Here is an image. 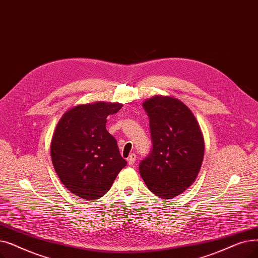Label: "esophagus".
Returning a JSON list of instances; mask_svg holds the SVG:
<instances>
[{
  "label": "esophagus",
  "instance_id": "obj_1",
  "mask_svg": "<svg viewBox=\"0 0 258 258\" xmlns=\"http://www.w3.org/2000/svg\"><path fill=\"white\" fill-rule=\"evenodd\" d=\"M136 158H137L136 154H131V155L128 156V158H127V162H128V164H130V165H134V164H135V162H136Z\"/></svg>",
  "mask_w": 258,
  "mask_h": 258
}]
</instances>
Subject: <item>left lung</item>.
Here are the masks:
<instances>
[{
    "instance_id": "8db88e82",
    "label": "left lung",
    "mask_w": 258,
    "mask_h": 258,
    "mask_svg": "<svg viewBox=\"0 0 258 258\" xmlns=\"http://www.w3.org/2000/svg\"><path fill=\"white\" fill-rule=\"evenodd\" d=\"M142 104L150 118L153 151L139 172L153 194L172 199L196 180L205 155L203 132L179 99L159 95Z\"/></svg>"
}]
</instances>
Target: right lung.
<instances>
[{"instance_id": "right-lung-1", "label": "right lung", "mask_w": 258, "mask_h": 258, "mask_svg": "<svg viewBox=\"0 0 258 258\" xmlns=\"http://www.w3.org/2000/svg\"><path fill=\"white\" fill-rule=\"evenodd\" d=\"M121 107L118 102L80 104L59 120L50 143L51 161L61 182L74 195L99 199L126 165L116 139L105 127L107 116Z\"/></svg>"}]
</instances>
